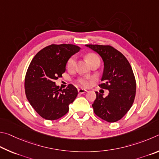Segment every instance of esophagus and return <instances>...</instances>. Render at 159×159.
Segmentation results:
<instances>
[{
  "label": "esophagus",
  "instance_id": "34e87169",
  "mask_svg": "<svg viewBox=\"0 0 159 159\" xmlns=\"http://www.w3.org/2000/svg\"><path fill=\"white\" fill-rule=\"evenodd\" d=\"M77 91H78V93H80V94L84 93H86L87 91L86 89H78Z\"/></svg>",
  "mask_w": 159,
  "mask_h": 159
}]
</instances>
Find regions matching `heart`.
Instances as JSON below:
<instances>
[{
    "label": "heart",
    "instance_id": "1",
    "mask_svg": "<svg viewBox=\"0 0 159 159\" xmlns=\"http://www.w3.org/2000/svg\"><path fill=\"white\" fill-rule=\"evenodd\" d=\"M86 58H87L88 62L91 64L93 61L99 59V57L96 54L91 53V54H88L86 56ZM75 64H76V57H75V56H72V57L70 58L68 61H67V68L69 69H72L75 66ZM77 83L79 84L80 86H81L82 87H89V82L88 81L87 79H86L84 77H81L80 78V79H78Z\"/></svg>",
    "mask_w": 159,
    "mask_h": 159
}]
</instances>
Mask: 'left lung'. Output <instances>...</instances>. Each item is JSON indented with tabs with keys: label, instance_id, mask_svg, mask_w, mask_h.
Instances as JSON below:
<instances>
[{
	"label": "left lung",
	"instance_id": "1",
	"mask_svg": "<svg viewBox=\"0 0 159 159\" xmlns=\"http://www.w3.org/2000/svg\"><path fill=\"white\" fill-rule=\"evenodd\" d=\"M101 56L104 63L99 85L109 91L106 97L96 92L92 105L94 113L107 122H116L128 112L134 102L136 82L131 66L126 58L110 45L86 44Z\"/></svg>",
	"mask_w": 159,
	"mask_h": 159
}]
</instances>
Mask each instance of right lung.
Listing matches in <instances>:
<instances>
[{
  "label": "right lung",
  "mask_w": 159,
  "mask_h": 159,
  "mask_svg": "<svg viewBox=\"0 0 159 159\" xmlns=\"http://www.w3.org/2000/svg\"><path fill=\"white\" fill-rule=\"evenodd\" d=\"M80 49L70 44H51L38 52L30 62L25 77V93L30 105L43 118L56 120L62 117L76 98V87L69 84L61 89L55 80L62 77L67 61Z\"/></svg>",
  "instance_id": "add662e5"
}]
</instances>
